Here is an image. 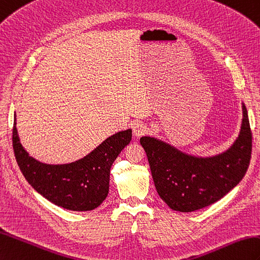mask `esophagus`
I'll return each instance as SVG.
<instances>
[{"label": "esophagus", "instance_id": "34e87169", "mask_svg": "<svg viewBox=\"0 0 260 260\" xmlns=\"http://www.w3.org/2000/svg\"><path fill=\"white\" fill-rule=\"evenodd\" d=\"M133 133H134L135 137H141L147 133L146 126L143 124H135L134 127H133Z\"/></svg>", "mask_w": 260, "mask_h": 260}]
</instances>
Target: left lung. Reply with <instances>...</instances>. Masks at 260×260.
Returning a JSON list of instances; mask_svg holds the SVG:
<instances>
[{"instance_id":"8db88e82","label":"left lung","mask_w":260,"mask_h":260,"mask_svg":"<svg viewBox=\"0 0 260 260\" xmlns=\"http://www.w3.org/2000/svg\"><path fill=\"white\" fill-rule=\"evenodd\" d=\"M251 144V129L244 104L237 140L226 152L213 157L187 155L154 137L141 138L159 197L168 207L182 213L209 206L231 191L248 170Z\"/></svg>"}]
</instances>
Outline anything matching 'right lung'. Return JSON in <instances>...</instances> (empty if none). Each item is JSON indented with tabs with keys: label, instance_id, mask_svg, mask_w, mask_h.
<instances>
[{
	"label": "right lung",
	"instance_id": "add662e5",
	"mask_svg": "<svg viewBox=\"0 0 260 260\" xmlns=\"http://www.w3.org/2000/svg\"><path fill=\"white\" fill-rule=\"evenodd\" d=\"M14 155L24 177L47 201L74 212L93 210L105 201L114 160L132 141V129L110 136L92 153L74 162L48 165L34 159L20 143L13 124Z\"/></svg>",
	"mask_w": 260,
	"mask_h": 260
}]
</instances>
